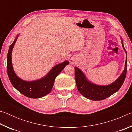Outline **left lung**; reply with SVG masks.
<instances>
[{"label":"left lung","mask_w":132,"mask_h":132,"mask_svg":"<svg viewBox=\"0 0 132 132\" xmlns=\"http://www.w3.org/2000/svg\"><path fill=\"white\" fill-rule=\"evenodd\" d=\"M122 46L126 53V59L125 62V67L122 74L113 83L108 86H97L89 82L82 71L77 68H75V75L77 88L79 93L87 98L100 101L110 97L117 92L121 87L126 78L127 71V53L122 41Z\"/></svg>","instance_id":"8db88e82"}]
</instances>
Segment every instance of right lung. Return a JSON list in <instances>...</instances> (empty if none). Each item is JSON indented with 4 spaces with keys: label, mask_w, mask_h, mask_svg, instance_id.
<instances>
[{
    "label": "right lung",
    "mask_w": 132,
    "mask_h": 132,
    "mask_svg": "<svg viewBox=\"0 0 132 132\" xmlns=\"http://www.w3.org/2000/svg\"><path fill=\"white\" fill-rule=\"evenodd\" d=\"M17 37L10 45L8 51L7 71L10 81L15 89L26 97L31 98H38L44 97L51 92L56 77L61 72L69 62L65 61L55 66L45 77L39 80L33 81H24L15 74L12 63V52L13 46L17 41Z\"/></svg>",
    "instance_id": "add662e5"
}]
</instances>
